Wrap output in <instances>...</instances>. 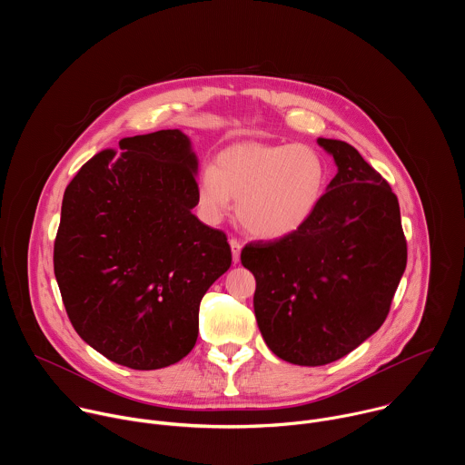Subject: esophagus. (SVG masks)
Returning a JSON list of instances; mask_svg holds the SVG:
<instances>
[{
	"label": "esophagus",
	"instance_id": "esophagus-1",
	"mask_svg": "<svg viewBox=\"0 0 465 465\" xmlns=\"http://www.w3.org/2000/svg\"><path fill=\"white\" fill-rule=\"evenodd\" d=\"M230 246H232V257H233V262H239L242 244H241L237 239H230Z\"/></svg>",
	"mask_w": 465,
	"mask_h": 465
}]
</instances>
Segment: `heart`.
<instances>
[{"mask_svg":"<svg viewBox=\"0 0 465 465\" xmlns=\"http://www.w3.org/2000/svg\"><path fill=\"white\" fill-rule=\"evenodd\" d=\"M329 183V163L312 145L244 142L223 149L198 176L203 215L217 223L237 198V219L253 237L276 241L303 230Z\"/></svg>","mask_w":465,"mask_h":465,"instance_id":"1","label":"heart"}]
</instances>
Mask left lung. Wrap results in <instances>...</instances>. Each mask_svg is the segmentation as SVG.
I'll list each match as a JSON object with an SVG mask.
<instances>
[{"label":"left lung","mask_w":465,"mask_h":465,"mask_svg":"<svg viewBox=\"0 0 465 465\" xmlns=\"http://www.w3.org/2000/svg\"><path fill=\"white\" fill-rule=\"evenodd\" d=\"M337 174L298 233L250 242L242 267L255 278L253 311L262 341L280 359L323 366L342 359L386 320L407 267L397 196L341 140L318 138Z\"/></svg>","instance_id":"8db88e82"}]
</instances>
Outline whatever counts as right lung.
I'll return each instance as SVG.
<instances>
[{
	"instance_id": "obj_1",
	"label": "right lung",
	"mask_w": 465,
	"mask_h": 465,
	"mask_svg": "<svg viewBox=\"0 0 465 465\" xmlns=\"http://www.w3.org/2000/svg\"><path fill=\"white\" fill-rule=\"evenodd\" d=\"M64 191L54 278L79 337L115 364L158 370L198 337V307L230 269L224 232L193 215L198 160L182 130L123 138Z\"/></svg>"
}]
</instances>
